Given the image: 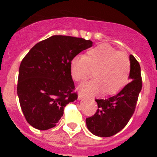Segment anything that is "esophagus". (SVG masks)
Here are the masks:
<instances>
[{
	"label": "esophagus",
	"instance_id": "1",
	"mask_svg": "<svg viewBox=\"0 0 157 157\" xmlns=\"http://www.w3.org/2000/svg\"><path fill=\"white\" fill-rule=\"evenodd\" d=\"M83 98H85V95H84L83 94H81L80 93L79 94V95H78V98L79 99H82Z\"/></svg>",
	"mask_w": 157,
	"mask_h": 157
}]
</instances>
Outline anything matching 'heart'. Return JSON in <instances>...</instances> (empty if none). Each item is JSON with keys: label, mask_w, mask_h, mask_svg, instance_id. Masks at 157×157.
Instances as JSON below:
<instances>
[{"label": "heart", "mask_w": 157, "mask_h": 157, "mask_svg": "<svg viewBox=\"0 0 157 157\" xmlns=\"http://www.w3.org/2000/svg\"><path fill=\"white\" fill-rule=\"evenodd\" d=\"M79 90L85 94L115 93L121 90L129 80L130 61L126 53L117 51L106 45H98L84 57H75L71 62V75L76 82H84Z\"/></svg>", "instance_id": "1"}]
</instances>
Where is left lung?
<instances>
[{
	"label": "left lung",
	"mask_w": 157,
	"mask_h": 157,
	"mask_svg": "<svg viewBox=\"0 0 157 157\" xmlns=\"http://www.w3.org/2000/svg\"><path fill=\"white\" fill-rule=\"evenodd\" d=\"M132 80L119 93L103 99H95L98 109L95 114L86 118V125L96 136L111 137L124 129L134 114L139 94L142 90L141 68L139 62L129 55Z\"/></svg>",
	"instance_id": "8db88e82"
}]
</instances>
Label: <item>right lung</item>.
<instances>
[{"label": "right lung", "instance_id": "obj_1", "mask_svg": "<svg viewBox=\"0 0 157 157\" xmlns=\"http://www.w3.org/2000/svg\"><path fill=\"white\" fill-rule=\"evenodd\" d=\"M93 42L55 35L36 44L21 62L17 86L21 109L33 127L46 130L56 125L64 107L77 99L71 62Z\"/></svg>", "mask_w": 157, "mask_h": 157}]
</instances>
